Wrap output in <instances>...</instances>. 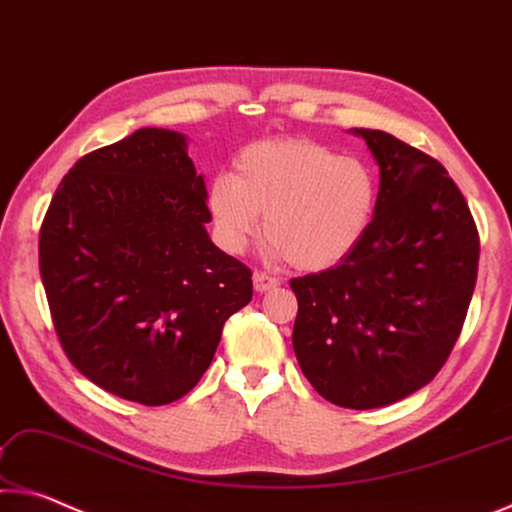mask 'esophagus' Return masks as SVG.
<instances>
[{
	"label": "esophagus",
	"instance_id": "obj_1",
	"mask_svg": "<svg viewBox=\"0 0 512 512\" xmlns=\"http://www.w3.org/2000/svg\"><path fill=\"white\" fill-rule=\"evenodd\" d=\"M279 286V279L267 272H254V288L256 292H267Z\"/></svg>",
	"mask_w": 512,
	"mask_h": 512
}]
</instances>
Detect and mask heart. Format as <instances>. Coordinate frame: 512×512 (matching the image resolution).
Returning a JSON list of instances; mask_svg holds the SVG:
<instances>
[{"mask_svg": "<svg viewBox=\"0 0 512 512\" xmlns=\"http://www.w3.org/2000/svg\"><path fill=\"white\" fill-rule=\"evenodd\" d=\"M379 188L370 167L322 142L279 138L251 142L233 158V174L206 195L217 240L245 251L265 217L263 236L301 272L333 270L370 231Z\"/></svg>", "mask_w": 512, "mask_h": 512, "instance_id": "1", "label": "heart"}]
</instances>
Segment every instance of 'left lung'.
<instances>
[{
	"mask_svg": "<svg viewBox=\"0 0 512 512\" xmlns=\"http://www.w3.org/2000/svg\"><path fill=\"white\" fill-rule=\"evenodd\" d=\"M381 172L370 231L345 263L290 281L301 372L335 406H388L433 381L479 270V231L445 165L385 131L354 129Z\"/></svg>",
	"mask_w": 512,
	"mask_h": 512,
	"instance_id": "left-lung-1",
	"label": "left lung"
}]
</instances>
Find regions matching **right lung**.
I'll list each match as a JSON object with an SVG mask.
<instances>
[{"instance_id":"right-lung-1","label":"right lung","mask_w":512,"mask_h":512,"mask_svg":"<svg viewBox=\"0 0 512 512\" xmlns=\"http://www.w3.org/2000/svg\"><path fill=\"white\" fill-rule=\"evenodd\" d=\"M204 179L167 129L79 158L38 238L58 342L99 388L165 406L195 388L222 326L254 295L251 270L217 249Z\"/></svg>"}]
</instances>
